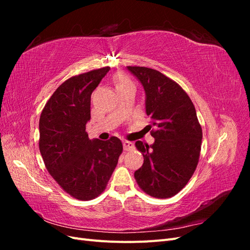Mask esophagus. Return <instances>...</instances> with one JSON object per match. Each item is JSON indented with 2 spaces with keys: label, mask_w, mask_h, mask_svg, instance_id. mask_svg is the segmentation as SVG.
I'll list each match as a JSON object with an SVG mask.
<instances>
[{
  "label": "esophagus",
  "mask_w": 250,
  "mask_h": 250,
  "mask_svg": "<svg viewBox=\"0 0 250 250\" xmlns=\"http://www.w3.org/2000/svg\"><path fill=\"white\" fill-rule=\"evenodd\" d=\"M123 147H124L125 151H130V150L134 149V144L132 142H129V141H124L123 142Z\"/></svg>",
  "instance_id": "esophagus-1"
}]
</instances>
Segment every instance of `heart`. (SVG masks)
<instances>
[{
	"instance_id": "1",
	"label": "heart",
	"mask_w": 250,
	"mask_h": 250,
	"mask_svg": "<svg viewBox=\"0 0 250 250\" xmlns=\"http://www.w3.org/2000/svg\"><path fill=\"white\" fill-rule=\"evenodd\" d=\"M115 83H116V86L119 87V86H122V85L128 84V83H132V82L128 78H126L125 76H122V75H119V76H117L115 78Z\"/></svg>"
}]
</instances>
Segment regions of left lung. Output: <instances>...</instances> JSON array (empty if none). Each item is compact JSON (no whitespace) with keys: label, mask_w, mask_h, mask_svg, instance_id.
<instances>
[{"label":"left lung","mask_w":250,"mask_h":250,"mask_svg":"<svg viewBox=\"0 0 250 250\" xmlns=\"http://www.w3.org/2000/svg\"><path fill=\"white\" fill-rule=\"evenodd\" d=\"M146 93V113L155 129L152 145L135 142L144 156L134 172L139 187L154 198H170L186 187L198 165L202 129L190 97L178 83L156 70L127 66ZM152 127V126H151Z\"/></svg>","instance_id":"8db88e82"}]
</instances>
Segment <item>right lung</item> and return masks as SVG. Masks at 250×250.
I'll list each match as a JSON object with an SVG mask.
<instances>
[{
    "mask_svg": "<svg viewBox=\"0 0 250 250\" xmlns=\"http://www.w3.org/2000/svg\"><path fill=\"white\" fill-rule=\"evenodd\" d=\"M109 66L76 75L60 84L40 118V151L63 191L79 200L98 197L107 186L123 151L117 137L89 140L90 96Z\"/></svg>",
    "mask_w": 250,
    "mask_h": 250,
    "instance_id": "obj_1",
    "label": "right lung"
}]
</instances>
